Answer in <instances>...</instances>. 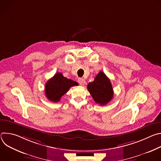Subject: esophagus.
Returning a JSON list of instances; mask_svg holds the SVG:
<instances>
[{
  "label": "esophagus",
  "instance_id": "1",
  "mask_svg": "<svg viewBox=\"0 0 161 161\" xmlns=\"http://www.w3.org/2000/svg\"><path fill=\"white\" fill-rule=\"evenodd\" d=\"M78 83L81 86H83L85 84V80L83 79V78H79L78 79Z\"/></svg>",
  "mask_w": 161,
  "mask_h": 161
}]
</instances>
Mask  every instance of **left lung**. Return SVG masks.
<instances>
[{"mask_svg":"<svg viewBox=\"0 0 161 161\" xmlns=\"http://www.w3.org/2000/svg\"><path fill=\"white\" fill-rule=\"evenodd\" d=\"M87 89L95 102L101 106L108 104L113 97V90L109 79L100 71L94 81L89 83Z\"/></svg>","mask_w":161,"mask_h":161,"instance_id":"obj_1","label":"left lung"}]
</instances>
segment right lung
<instances>
[{
    "label": "right lung",
    "instance_id": "right-lung-1",
    "mask_svg": "<svg viewBox=\"0 0 161 161\" xmlns=\"http://www.w3.org/2000/svg\"><path fill=\"white\" fill-rule=\"evenodd\" d=\"M78 83L72 80L64 77L62 73H56L45 85V94L47 97L52 102H58L60 98L69 89Z\"/></svg>",
    "mask_w": 161,
    "mask_h": 161
}]
</instances>
